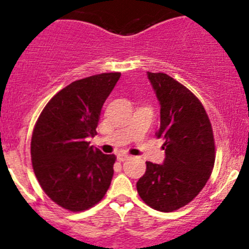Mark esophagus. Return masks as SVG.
I'll use <instances>...</instances> for the list:
<instances>
[{
	"instance_id": "34e87169",
	"label": "esophagus",
	"mask_w": 249,
	"mask_h": 249,
	"mask_svg": "<svg viewBox=\"0 0 249 249\" xmlns=\"http://www.w3.org/2000/svg\"><path fill=\"white\" fill-rule=\"evenodd\" d=\"M117 159H118V161H126L127 159H130V155H127V154H124V153H120V154H118L117 155Z\"/></svg>"
}]
</instances>
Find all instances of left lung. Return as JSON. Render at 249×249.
Listing matches in <instances>:
<instances>
[{"instance_id": "left-lung-1", "label": "left lung", "mask_w": 249, "mask_h": 249, "mask_svg": "<svg viewBox=\"0 0 249 249\" xmlns=\"http://www.w3.org/2000/svg\"><path fill=\"white\" fill-rule=\"evenodd\" d=\"M160 105V126L165 140L162 164L147 161L137 192L148 206L173 212L189 203L207 183L214 166L212 126L200 100L169 74L147 72Z\"/></svg>"}]
</instances>
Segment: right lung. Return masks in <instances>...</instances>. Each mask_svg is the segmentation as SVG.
<instances>
[{
    "label": "right lung",
    "instance_id": "right-lung-1",
    "mask_svg": "<svg viewBox=\"0 0 249 249\" xmlns=\"http://www.w3.org/2000/svg\"><path fill=\"white\" fill-rule=\"evenodd\" d=\"M119 78V72H112L71 83L48 102L35 125V175L44 193L65 210H88L108 190L117 158L88 140L97 134L102 106Z\"/></svg>",
    "mask_w": 249,
    "mask_h": 249
}]
</instances>
